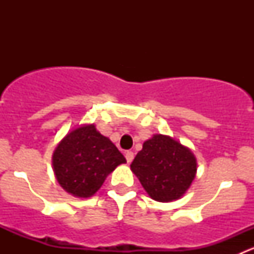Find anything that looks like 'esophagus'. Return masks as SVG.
I'll list each match as a JSON object with an SVG mask.
<instances>
[{
	"label": "esophagus",
	"mask_w": 254,
	"mask_h": 254,
	"mask_svg": "<svg viewBox=\"0 0 254 254\" xmlns=\"http://www.w3.org/2000/svg\"><path fill=\"white\" fill-rule=\"evenodd\" d=\"M125 158H127V163H130L132 160H134V152H131V151H127V152H125Z\"/></svg>",
	"instance_id": "34e87169"
}]
</instances>
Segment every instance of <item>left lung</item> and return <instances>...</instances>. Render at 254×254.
I'll list each match as a JSON object with an SVG mask.
<instances>
[{
    "label": "left lung",
    "mask_w": 254,
    "mask_h": 254,
    "mask_svg": "<svg viewBox=\"0 0 254 254\" xmlns=\"http://www.w3.org/2000/svg\"><path fill=\"white\" fill-rule=\"evenodd\" d=\"M130 168L150 198L170 203L189 189L196 175V158L173 137L155 134L143 142Z\"/></svg>",
    "instance_id": "left-lung-1"
}]
</instances>
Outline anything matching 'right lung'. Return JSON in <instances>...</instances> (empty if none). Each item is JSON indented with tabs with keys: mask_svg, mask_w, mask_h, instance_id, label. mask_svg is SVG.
<instances>
[{
	"mask_svg": "<svg viewBox=\"0 0 254 254\" xmlns=\"http://www.w3.org/2000/svg\"><path fill=\"white\" fill-rule=\"evenodd\" d=\"M127 160L94 124L71 130L53 153V170L58 183L76 198L94 195L119 165Z\"/></svg>",
	"mask_w": 254,
	"mask_h": 254,
	"instance_id": "right-lung-1",
	"label": "right lung"
}]
</instances>
